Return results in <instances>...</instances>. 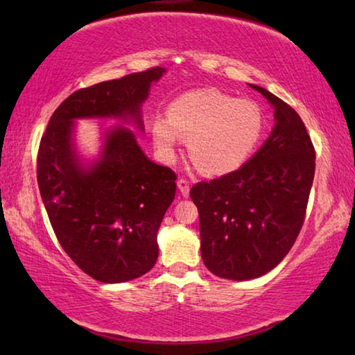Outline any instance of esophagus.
<instances>
[{
    "label": "esophagus",
    "mask_w": 355,
    "mask_h": 355,
    "mask_svg": "<svg viewBox=\"0 0 355 355\" xmlns=\"http://www.w3.org/2000/svg\"><path fill=\"white\" fill-rule=\"evenodd\" d=\"M177 186H178V189H180V192H182L183 197H188L189 196L191 184H189V180L188 178H183V177L178 178Z\"/></svg>",
    "instance_id": "obj_1"
}]
</instances>
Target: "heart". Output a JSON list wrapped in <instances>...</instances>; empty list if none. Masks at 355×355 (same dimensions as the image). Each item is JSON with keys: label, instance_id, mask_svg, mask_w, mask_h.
Returning <instances> with one entry per match:
<instances>
[{"label": "heart", "instance_id": "b5f03b06", "mask_svg": "<svg viewBox=\"0 0 355 355\" xmlns=\"http://www.w3.org/2000/svg\"><path fill=\"white\" fill-rule=\"evenodd\" d=\"M167 117H155V144L171 155L182 137L188 139L191 159L203 173L222 175L238 169L261 139V107L248 98H235L218 89L180 95Z\"/></svg>", "mask_w": 355, "mask_h": 355}]
</instances>
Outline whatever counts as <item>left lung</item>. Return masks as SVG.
Listing matches in <instances>:
<instances>
[{"label": "left lung", "mask_w": 355, "mask_h": 355, "mask_svg": "<svg viewBox=\"0 0 355 355\" xmlns=\"http://www.w3.org/2000/svg\"><path fill=\"white\" fill-rule=\"evenodd\" d=\"M275 127L243 167L191 188L200 252L220 279L250 280L284 260L304 225L315 177V147L299 114L266 89Z\"/></svg>", "instance_id": "1"}]
</instances>
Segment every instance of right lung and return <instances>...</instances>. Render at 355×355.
Here are the masks:
<instances>
[{
    "instance_id": "right-lung-1",
    "label": "right lung",
    "mask_w": 355,
    "mask_h": 355,
    "mask_svg": "<svg viewBox=\"0 0 355 355\" xmlns=\"http://www.w3.org/2000/svg\"><path fill=\"white\" fill-rule=\"evenodd\" d=\"M163 67L78 89L53 112L37 152V183L59 244L81 271L103 284L141 277L158 258L156 233L177 191V173L150 161L133 131L106 135L92 169L78 164L71 128L78 117L133 119Z\"/></svg>"
}]
</instances>
